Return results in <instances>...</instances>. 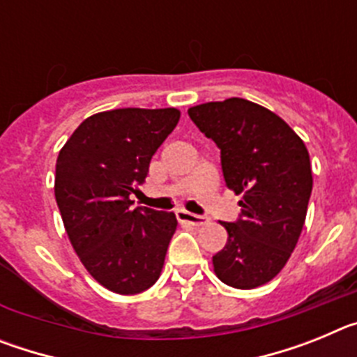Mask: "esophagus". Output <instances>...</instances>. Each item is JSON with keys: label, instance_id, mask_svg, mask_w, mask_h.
<instances>
[{"label": "esophagus", "instance_id": "esophagus-1", "mask_svg": "<svg viewBox=\"0 0 357 357\" xmlns=\"http://www.w3.org/2000/svg\"><path fill=\"white\" fill-rule=\"evenodd\" d=\"M175 214H176V220H178L181 223H189V225H193V227H200V225H206L207 223L206 216L188 213V211H184V209H178Z\"/></svg>", "mask_w": 357, "mask_h": 357}]
</instances>
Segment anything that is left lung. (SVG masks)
I'll use <instances>...</instances> for the list:
<instances>
[{
  "instance_id": "8db88e82",
  "label": "left lung",
  "mask_w": 357,
  "mask_h": 357,
  "mask_svg": "<svg viewBox=\"0 0 357 357\" xmlns=\"http://www.w3.org/2000/svg\"><path fill=\"white\" fill-rule=\"evenodd\" d=\"M220 148L227 188L241 195L229 241L213 255L218 279L238 289L266 284L288 263L305 222L313 189L305 144L284 119L243 98L188 110Z\"/></svg>"
}]
</instances>
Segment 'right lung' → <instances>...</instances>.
Instances as JSON below:
<instances>
[{
  "mask_svg": "<svg viewBox=\"0 0 357 357\" xmlns=\"http://www.w3.org/2000/svg\"><path fill=\"white\" fill-rule=\"evenodd\" d=\"M176 109H116L85 119L59 153L55 198L87 272L119 295L155 284L175 234L173 213L135 207L157 148L176 127Z\"/></svg>",
  "mask_w": 357,
  "mask_h": 357,
  "instance_id": "add662e5",
  "label": "right lung"
}]
</instances>
